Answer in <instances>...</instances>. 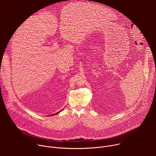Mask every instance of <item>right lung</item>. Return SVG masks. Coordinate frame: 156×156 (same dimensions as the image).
I'll use <instances>...</instances> for the list:
<instances>
[{
  "label": "right lung",
  "mask_w": 156,
  "mask_h": 156,
  "mask_svg": "<svg viewBox=\"0 0 156 156\" xmlns=\"http://www.w3.org/2000/svg\"><path fill=\"white\" fill-rule=\"evenodd\" d=\"M58 113H59V112H57V113H56L55 114H58ZM52 115H54V114H52Z\"/></svg>",
  "instance_id": "right-lung-1"
}]
</instances>
